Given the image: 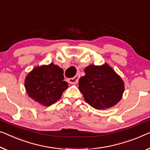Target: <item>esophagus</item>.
<instances>
[{"instance_id":"esophagus-1","label":"esophagus","mask_w":150,"mask_h":150,"mask_svg":"<svg viewBox=\"0 0 150 150\" xmlns=\"http://www.w3.org/2000/svg\"><path fill=\"white\" fill-rule=\"evenodd\" d=\"M79 79V75H75L74 77L69 78V79H67V81H68V83H71V84H76L78 83Z\"/></svg>"}]
</instances>
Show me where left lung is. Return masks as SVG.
<instances>
[{
    "mask_svg": "<svg viewBox=\"0 0 150 150\" xmlns=\"http://www.w3.org/2000/svg\"><path fill=\"white\" fill-rule=\"evenodd\" d=\"M86 75L79 80V89L86 102L96 109L108 108L121 99L124 83L107 64H91L85 69Z\"/></svg>",
    "mask_w": 150,
    "mask_h": 150,
    "instance_id": "8db88e82",
    "label": "left lung"
}]
</instances>
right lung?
Listing matches in <instances>:
<instances>
[{"mask_svg": "<svg viewBox=\"0 0 150 150\" xmlns=\"http://www.w3.org/2000/svg\"><path fill=\"white\" fill-rule=\"evenodd\" d=\"M63 70L50 63L33 69L27 75L25 87L29 96L44 106H49L60 99L69 84L64 81Z\"/></svg>", "mask_w": 150, "mask_h": 150, "instance_id": "right-lung-1", "label": "right lung"}]
</instances>
